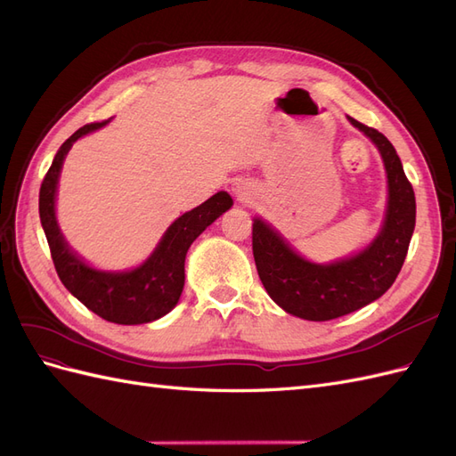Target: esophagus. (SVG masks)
<instances>
[{"label":"esophagus","instance_id":"obj_1","mask_svg":"<svg viewBox=\"0 0 456 456\" xmlns=\"http://www.w3.org/2000/svg\"><path fill=\"white\" fill-rule=\"evenodd\" d=\"M232 191H233V196H236V200L240 203H249L251 198H253V188H251L249 183H245V181L233 183L232 184Z\"/></svg>","mask_w":456,"mask_h":456}]
</instances>
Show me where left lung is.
<instances>
[{"instance_id":"obj_1","label":"left lung","mask_w":456,"mask_h":456,"mask_svg":"<svg viewBox=\"0 0 456 456\" xmlns=\"http://www.w3.org/2000/svg\"><path fill=\"white\" fill-rule=\"evenodd\" d=\"M379 148L388 175V207L379 236L363 251L330 265L297 255L265 220L253 223V255L258 278L275 305L308 322H329L382 297L402 270L415 230V191L395 148L377 129L350 118Z\"/></svg>"}]
</instances>
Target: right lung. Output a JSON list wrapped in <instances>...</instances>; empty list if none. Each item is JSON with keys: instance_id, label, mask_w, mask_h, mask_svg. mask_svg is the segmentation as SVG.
Wrapping results in <instances>:
<instances>
[{"instance_id": "obj_1", "label": "right lung", "mask_w": 456, "mask_h": 456, "mask_svg": "<svg viewBox=\"0 0 456 456\" xmlns=\"http://www.w3.org/2000/svg\"><path fill=\"white\" fill-rule=\"evenodd\" d=\"M108 121L87 123L68 139L54 156L39 188V218L51 249L53 265L61 281L81 305L119 325H141L169 314L184 287V260L200 233L232 207L228 191H218L196 209L178 216L163 233L156 251L139 268L129 272H101L81 260L64 241L54 216L59 175L72 144Z\"/></svg>"}]
</instances>
